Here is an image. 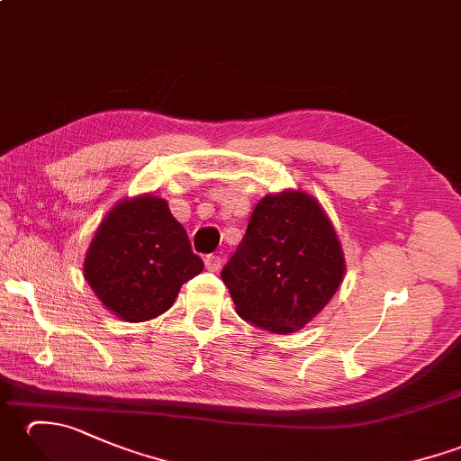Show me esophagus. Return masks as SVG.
I'll return each mask as SVG.
<instances>
[{
  "mask_svg": "<svg viewBox=\"0 0 461 461\" xmlns=\"http://www.w3.org/2000/svg\"><path fill=\"white\" fill-rule=\"evenodd\" d=\"M205 269L212 271V273L220 271L221 269V259L218 256H208V258H205Z\"/></svg>",
  "mask_w": 461,
  "mask_h": 461,
  "instance_id": "obj_1",
  "label": "esophagus"
}]
</instances>
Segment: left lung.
Segmentation results:
<instances>
[{"label":"left lung","mask_w":461,"mask_h":461,"mask_svg":"<svg viewBox=\"0 0 461 461\" xmlns=\"http://www.w3.org/2000/svg\"><path fill=\"white\" fill-rule=\"evenodd\" d=\"M345 271V251L319 200L305 190H283L253 208L221 279L241 319L289 335L327 307Z\"/></svg>","instance_id":"8db88e82"}]
</instances>
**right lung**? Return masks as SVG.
Instances as JSON below:
<instances>
[{
    "mask_svg": "<svg viewBox=\"0 0 461 461\" xmlns=\"http://www.w3.org/2000/svg\"><path fill=\"white\" fill-rule=\"evenodd\" d=\"M202 269L203 261L194 256L188 233L168 202L154 194L113 205L95 231L83 266L95 295L126 322L162 315L184 283Z\"/></svg>",
    "mask_w": 461,
    "mask_h": 461,
    "instance_id": "add662e5",
    "label": "right lung"
}]
</instances>
